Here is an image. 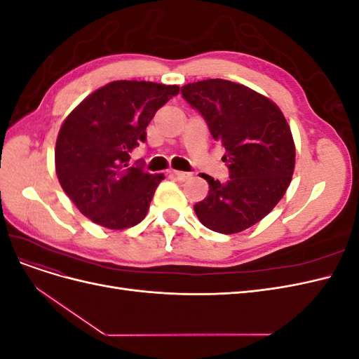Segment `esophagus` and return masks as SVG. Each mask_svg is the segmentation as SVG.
Returning <instances> with one entry per match:
<instances>
[{
  "label": "esophagus",
  "mask_w": 359,
  "mask_h": 359,
  "mask_svg": "<svg viewBox=\"0 0 359 359\" xmlns=\"http://www.w3.org/2000/svg\"><path fill=\"white\" fill-rule=\"evenodd\" d=\"M170 175L172 177H175L177 180H180V181H187L191 175L190 173H187V172H181V170H170Z\"/></svg>",
  "instance_id": "34e87169"
}]
</instances>
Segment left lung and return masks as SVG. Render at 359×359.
Wrapping results in <instances>:
<instances>
[{
	"mask_svg": "<svg viewBox=\"0 0 359 359\" xmlns=\"http://www.w3.org/2000/svg\"><path fill=\"white\" fill-rule=\"evenodd\" d=\"M181 90L226 149L231 172L226 182L202 175L210 191L194 212L214 232H243L273 211L289 187L295 169L290 127L273 100L245 85L206 79Z\"/></svg>",
	"mask_w": 359,
	"mask_h": 359,
	"instance_id": "8db88e82",
	"label": "left lung"
}]
</instances>
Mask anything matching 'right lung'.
<instances>
[{"instance_id": "right-lung-1", "label": "right lung", "mask_w": 359, "mask_h": 359, "mask_svg": "<svg viewBox=\"0 0 359 359\" xmlns=\"http://www.w3.org/2000/svg\"><path fill=\"white\" fill-rule=\"evenodd\" d=\"M178 85L114 81L91 93L64 119L55 145L62 190L85 217L107 229H127L145 219L163 173L130 166L160 107Z\"/></svg>"}]
</instances>
